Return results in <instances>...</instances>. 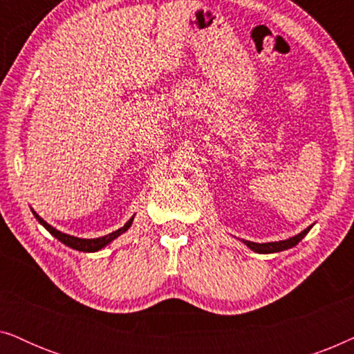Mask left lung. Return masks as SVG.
Segmentation results:
<instances>
[{
    "mask_svg": "<svg viewBox=\"0 0 354 354\" xmlns=\"http://www.w3.org/2000/svg\"><path fill=\"white\" fill-rule=\"evenodd\" d=\"M309 230H311V227H308V229L303 230L301 234L295 235V236H292V239H288V240H282V241H270V243H254V241L243 240V243L248 246V248L256 251V253H263V254L279 253V251L293 248L295 245H298L299 241H301L304 236H306V234H308Z\"/></svg>",
    "mask_w": 354,
    "mask_h": 354,
    "instance_id": "8db88e82",
    "label": "left lung"
}]
</instances>
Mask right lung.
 <instances>
[{"instance_id":"right-lung-1","label":"right lung","mask_w":354,"mask_h":354,"mask_svg":"<svg viewBox=\"0 0 354 354\" xmlns=\"http://www.w3.org/2000/svg\"><path fill=\"white\" fill-rule=\"evenodd\" d=\"M33 216L37 217V221L40 222V224L45 227V229L50 232L53 236H56V239L59 240V241H62V243H64L66 246H71V248L79 250V251H85V253H93V251H98L101 248H104V246L109 245L114 239H118L120 234H124V232L127 230L130 225H132V221H133V217H132V219H130L124 227H120L119 230H115V232H113V234H109V235L100 236V239H77V236L62 234V232L56 230L55 227H51L50 224H48V222L43 221L41 217L38 216L35 211H33Z\"/></svg>"}]
</instances>
